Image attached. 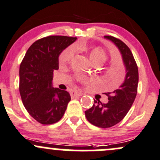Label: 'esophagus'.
Segmentation results:
<instances>
[{
	"mask_svg": "<svg viewBox=\"0 0 160 160\" xmlns=\"http://www.w3.org/2000/svg\"><path fill=\"white\" fill-rule=\"evenodd\" d=\"M70 95L72 98H75V97H80L83 95V93H80V92L75 91V90H72L70 92Z\"/></svg>",
	"mask_w": 160,
	"mask_h": 160,
	"instance_id": "obj_1",
	"label": "esophagus"
}]
</instances>
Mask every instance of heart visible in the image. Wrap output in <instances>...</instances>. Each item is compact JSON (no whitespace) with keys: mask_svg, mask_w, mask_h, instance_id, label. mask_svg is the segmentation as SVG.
I'll return each mask as SVG.
<instances>
[{"mask_svg":"<svg viewBox=\"0 0 160 160\" xmlns=\"http://www.w3.org/2000/svg\"><path fill=\"white\" fill-rule=\"evenodd\" d=\"M77 49H80L82 50H88L85 46H77ZM74 49L72 46H69V47L66 48L65 49L62 50L61 53L59 56V62L62 65L63 64H67V62H70L71 58L72 57L73 55ZM88 54H89L90 59L93 64H98V65H101L104 63L107 59V54H106L105 51L101 47H94L93 49H90L88 51ZM83 80L86 83H91L93 80L90 79L83 78Z\"/></svg>","mask_w":160,"mask_h":160,"instance_id":"1","label":"heart"}]
</instances>
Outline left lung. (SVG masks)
<instances>
[{
	"label": "left lung",
	"mask_w": 160,
	"mask_h": 160,
	"mask_svg": "<svg viewBox=\"0 0 160 160\" xmlns=\"http://www.w3.org/2000/svg\"><path fill=\"white\" fill-rule=\"evenodd\" d=\"M116 45L122 55L126 68L125 82L118 90L104 93L108 102L103 104L99 100L85 111V116L90 123L99 128H111L121 122L133 104L137 94L138 83V70L136 62L129 48L122 40L111 35H104Z\"/></svg>",
	"instance_id": "1"
}]
</instances>
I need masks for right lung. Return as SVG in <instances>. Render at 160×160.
Instances as JSON below:
<instances>
[{"instance_id":"add662e5","label":"right lung","mask_w":160,"mask_h":160,"mask_svg":"<svg viewBox=\"0 0 160 160\" xmlns=\"http://www.w3.org/2000/svg\"><path fill=\"white\" fill-rule=\"evenodd\" d=\"M76 37L49 35L28 48L19 69V92L28 114L42 125L59 122L71 100L66 90L52 88L53 71L59 69L58 57Z\"/></svg>"}]
</instances>
